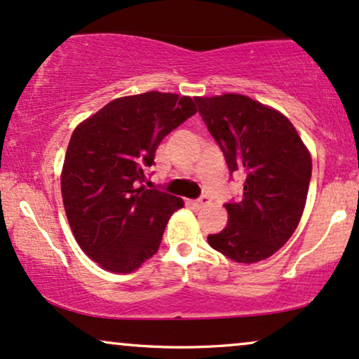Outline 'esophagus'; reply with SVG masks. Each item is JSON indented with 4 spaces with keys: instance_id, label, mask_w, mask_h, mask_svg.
<instances>
[{
    "instance_id": "esophagus-1",
    "label": "esophagus",
    "mask_w": 359,
    "mask_h": 359,
    "mask_svg": "<svg viewBox=\"0 0 359 359\" xmlns=\"http://www.w3.org/2000/svg\"><path fill=\"white\" fill-rule=\"evenodd\" d=\"M208 203H210V201H208V197H205V195H203V197L198 198V201L192 202V205H194V207H197V208H202V207L208 205Z\"/></svg>"
}]
</instances>
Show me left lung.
I'll use <instances>...</instances> for the list:
<instances>
[{
	"mask_svg": "<svg viewBox=\"0 0 359 359\" xmlns=\"http://www.w3.org/2000/svg\"><path fill=\"white\" fill-rule=\"evenodd\" d=\"M230 172L245 175L243 197L208 245L237 263L278 252L297 230L311 179V154L287 116L243 94L194 97Z\"/></svg>",
	"mask_w": 359,
	"mask_h": 359,
	"instance_id": "left-lung-1",
	"label": "left lung"
}]
</instances>
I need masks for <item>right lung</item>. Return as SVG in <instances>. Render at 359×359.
<instances>
[{
  "mask_svg": "<svg viewBox=\"0 0 359 359\" xmlns=\"http://www.w3.org/2000/svg\"><path fill=\"white\" fill-rule=\"evenodd\" d=\"M195 112L192 97L149 90L114 99L72 133L62 203L81 250L104 270L130 273L157 253L184 201L144 187V170L162 139Z\"/></svg>",
  "mask_w": 359,
  "mask_h": 359,
  "instance_id": "add662e5",
  "label": "right lung"
}]
</instances>
